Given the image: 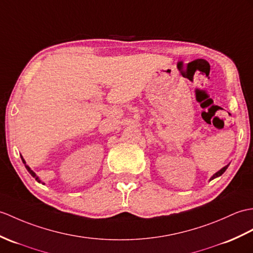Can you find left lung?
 <instances>
[{"mask_svg": "<svg viewBox=\"0 0 253 253\" xmlns=\"http://www.w3.org/2000/svg\"><path fill=\"white\" fill-rule=\"evenodd\" d=\"M228 166H230V164H228V165H226V166H224V167H223L222 169H220V170H219V171H216V172H215V173H214V174L212 175V177H211V178H210V181H211V180H213V179H215V178H218V177H220V175H222L223 173H224V172H225V170L227 169V167H228Z\"/></svg>", "mask_w": 253, "mask_h": 253, "instance_id": "8db88e82", "label": "left lung"}]
</instances>
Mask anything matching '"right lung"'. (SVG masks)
I'll use <instances>...</instances> for the list:
<instances>
[{
  "label": "right lung",
  "instance_id": "right-lung-1",
  "mask_svg": "<svg viewBox=\"0 0 253 253\" xmlns=\"http://www.w3.org/2000/svg\"><path fill=\"white\" fill-rule=\"evenodd\" d=\"M21 161H22V163H23V164H25V167H26V169H27L28 171H29V173H30L33 178H35V180H37L38 182H40V183H41V182H42V181H41V179L38 177L37 173H35V172L33 171V170H32L30 167H29L28 165H27V164H26V161L23 160V157H22V156H21ZM42 183H43V182H42ZM43 184H44V183H43Z\"/></svg>",
  "mask_w": 253,
  "mask_h": 253
}]
</instances>
